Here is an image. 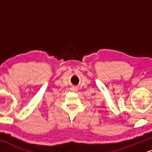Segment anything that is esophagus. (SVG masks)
Returning a JSON list of instances; mask_svg holds the SVG:
<instances>
[{
	"mask_svg": "<svg viewBox=\"0 0 152 152\" xmlns=\"http://www.w3.org/2000/svg\"><path fill=\"white\" fill-rule=\"evenodd\" d=\"M77 87H75V86H74V87H72V88H71V90L72 91H77Z\"/></svg>",
	"mask_w": 152,
	"mask_h": 152,
	"instance_id": "esophagus-1",
	"label": "esophagus"
}]
</instances>
